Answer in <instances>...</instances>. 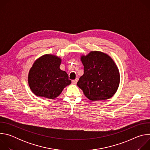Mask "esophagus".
I'll list each match as a JSON object with an SVG mask.
<instances>
[{
    "label": "esophagus",
    "instance_id": "esophagus-1",
    "mask_svg": "<svg viewBox=\"0 0 150 150\" xmlns=\"http://www.w3.org/2000/svg\"><path fill=\"white\" fill-rule=\"evenodd\" d=\"M78 78H76L75 79L72 80V83H76L78 82Z\"/></svg>",
    "mask_w": 150,
    "mask_h": 150
}]
</instances>
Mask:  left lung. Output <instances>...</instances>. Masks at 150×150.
I'll list each match as a JSON object with an SVG mask.
<instances>
[{"label": "left lung", "instance_id": "left-lung-1", "mask_svg": "<svg viewBox=\"0 0 150 150\" xmlns=\"http://www.w3.org/2000/svg\"><path fill=\"white\" fill-rule=\"evenodd\" d=\"M83 74L77 82L84 95L91 101L109 99L117 91L120 74L114 60L108 54L91 51L82 55Z\"/></svg>", "mask_w": 150, "mask_h": 150}]
</instances>
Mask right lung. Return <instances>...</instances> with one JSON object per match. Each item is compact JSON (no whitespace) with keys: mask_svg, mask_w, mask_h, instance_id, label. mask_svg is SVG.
<instances>
[{"mask_svg":"<svg viewBox=\"0 0 150 150\" xmlns=\"http://www.w3.org/2000/svg\"><path fill=\"white\" fill-rule=\"evenodd\" d=\"M62 59L46 54L37 59L31 68L28 82L32 92L38 97L53 99L71 83L67 73L60 69Z\"/></svg>","mask_w":150,"mask_h":150,"instance_id":"right-lung-1","label":"right lung"}]
</instances>
